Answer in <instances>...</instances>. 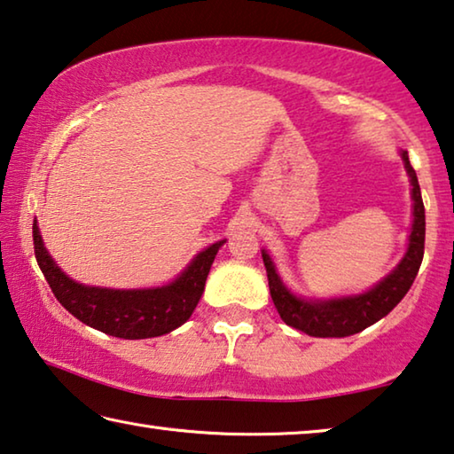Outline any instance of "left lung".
I'll list each match as a JSON object with an SVG mask.
<instances>
[{
  "label": "left lung",
  "instance_id": "8db88e82",
  "mask_svg": "<svg viewBox=\"0 0 454 454\" xmlns=\"http://www.w3.org/2000/svg\"><path fill=\"white\" fill-rule=\"evenodd\" d=\"M403 164L410 174L412 183V199H414V223L412 233H410L408 254L400 262L392 274L383 278L375 288L365 294L326 300V302H306L292 296L286 286L282 284L280 276L276 274L274 263L270 255L262 251L263 266L268 271L270 294L274 300L278 315L282 317L286 325L294 326L310 337H348L359 331L367 329L373 323H378L387 312L394 310V306L408 294L410 286L414 284L418 270H420L424 257V235H427V219H424V203L420 194V184H418L416 172L408 160V152H402Z\"/></svg>",
  "mask_w": 454,
  "mask_h": 454
}]
</instances>
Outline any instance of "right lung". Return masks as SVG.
Returning <instances> with one entry per match:
<instances>
[{"label":"right lung","mask_w":454,"mask_h":454,"mask_svg":"<svg viewBox=\"0 0 454 454\" xmlns=\"http://www.w3.org/2000/svg\"><path fill=\"white\" fill-rule=\"evenodd\" d=\"M34 255L59 302L93 329L120 339L160 337L186 323L203 296L208 270L225 241L194 257L180 278L154 290H109L76 284L60 271L44 249L36 221L32 227Z\"/></svg>","instance_id":"obj_1"}]
</instances>
